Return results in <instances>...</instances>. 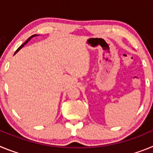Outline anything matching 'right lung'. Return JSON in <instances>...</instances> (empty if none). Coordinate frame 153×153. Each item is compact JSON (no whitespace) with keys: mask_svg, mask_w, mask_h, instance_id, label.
Masks as SVG:
<instances>
[{"mask_svg":"<svg viewBox=\"0 0 153 153\" xmlns=\"http://www.w3.org/2000/svg\"><path fill=\"white\" fill-rule=\"evenodd\" d=\"M37 36V35H36V34H33V35H32V36H30L29 38H28V39H27V40H26V41L24 42V44H22V45H21V47H19V48H18V49H17V51H16V52H15V53H14V54H15V53H17V52H18V51H20V49H21V48H22V47H24V45H25V44H27V42H28V41H29V40H30V39H31V38H32V37H33V36Z\"/></svg>","mask_w":153,"mask_h":153,"instance_id":"obj_1","label":"right lung"}]
</instances>
